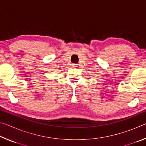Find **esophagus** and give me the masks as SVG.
<instances>
[{
    "instance_id": "obj_1",
    "label": "esophagus",
    "mask_w": 146,
    "mask_h": 146,
    "mask_svg": "<svg viewBox=\"0 0 146 146\" xmlns=\"http://www.w3.org/2000/svg\"><path fill=\"white\" fill-rule=\"evenodd\" d=\"M76 66H77V64H72V67L73 68H76Z\"/></svg>"
}]
</instances>
